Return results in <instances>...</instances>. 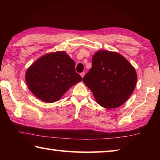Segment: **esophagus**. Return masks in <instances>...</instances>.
<instances>
[{
  "label": "esophagus",
  "mask_w": 160,
  "mask_h": 160,
  "mask_svg": "<svg viewBox=\"0 0 160 160\" xmlns=\"http://www.w3.org/2000/svg\"><path fill=\"white\" fill-rule=\"evenodd\" d=\"M85 72H81V73H80V76L83 78V77L85 76Z\"/></svg>",
  "instance_id": "1"
}]
</instances>
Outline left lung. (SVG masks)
Wrapping results in <instances>:
<instances>
[{
  "instance_id": "obj_1",
  "label": "left lung",
  "mask_w": 160,
  "mask_h": 160,
  "mask_svg": "<svg viewBox=\"0 0 160 160\" xmlns=\"http://www.w3.org/2000/svg\"><path fill=\"white\" fill-rule=\"evenodd\" d=\"M92 63L82 81L90 89L97 104L106 109L123 104L136 85L134 67L120 53L105 50L97 51Z\"/></svg>"
}]
</instances>
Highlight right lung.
<instances>
[{"label":"right lung","mask_w":160,"mask_h":160,"mask_svg":"<svg viewBox=\"0 0 160 160\" xmlns=\"http://www.w3.org/2000/svg\"><path fill=\"white\" fill-rule=\"evenodd\" d=\"M75 63L65 51L48 53L35 61L25 73L29 90L42 102L53 103L82 80Z\"/></svg>","instance_id":"add662e5"}]
</instances>
